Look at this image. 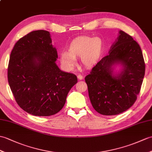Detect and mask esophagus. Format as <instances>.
<instances>
[{
	"label": "esophagus",
	"mask_w": 152,
	"mask_h": 152,
	"mask_svg": "<svg viewBox=\"0 0 152 152\" xmlns=\"http://www.w3.org/2000/svg\"><path fill=\"white\" fill-rule=\"evenodd\" d=\"M77 79L78 80H83V77L81 75H77Z\"/></svg>",
	"instance_id": "obj_1"
}]
</instances>
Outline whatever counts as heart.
Instances as JSON below:
<instances>
[{
  "instance_id": "obj_1",
  "label": "heart",
  "mask_w": 152,
  "mask_h": 152,
  "mask_svg": "<svg viewBox=\"0 0 152 152\" xmlns=\"http://www.w3.org/2000/svg\"><path fill=\"white\" fill-rule=\"evenodd\" d=\"M104 46V41L99 37H77L68 45V52H61L60 62L65 70H72L76 65V58H80L84 66L91 68L99 61Z\"/></svg>"
}]
</instances>
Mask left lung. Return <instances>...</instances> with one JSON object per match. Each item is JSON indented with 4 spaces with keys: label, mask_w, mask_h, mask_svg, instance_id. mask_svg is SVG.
Listing matches in <instances>:
<instances>
[{
    "label": "left lung",
    "mask_w": 152,
    "mask_h": 152,
    "mask_svg": "<svg viewBox=\"0 0 152 152\" xmlns=\"http://www.w3.org/2000/svg\"><path fill=\"white\" fill-rule=\"evenodd\" d=\"M120 65L117 72L115 68ZM145 73L142 52L133 37L120 30L109 51L85 77L93 108L104 115L122 113L137 100Z\"/></svg>",
    "instance_id": "left-lung-1"
}]
</instances>
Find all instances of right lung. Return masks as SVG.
<instances>
[{
  "mask_svg": "<svg viewBox=\"0 0 152 152\" xmlns=\"http://www.w3.org/2000/svg\"><path fill=\"white\" fill-rule=\"evenodd\" d=\"M57 59V50L48 31H31L14 46L8 68V83L17 104L28 113L39 116L57 113L77 83L76 75L59 69Z\"/></svg>",
  "mask_w": 152,
  "mask_h": 152,
  "instance_id": "add662e5",
  "label": "right lung"
}]
</instances>
